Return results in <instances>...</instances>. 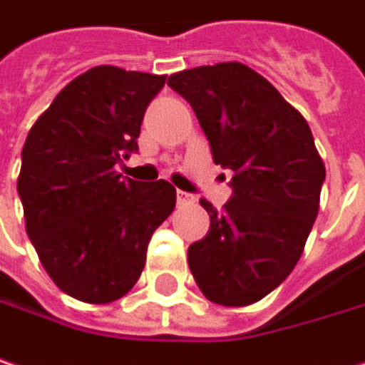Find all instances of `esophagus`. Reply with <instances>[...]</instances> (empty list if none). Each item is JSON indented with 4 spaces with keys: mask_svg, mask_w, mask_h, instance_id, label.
<instances>
[{
    "mask_svg": "<svg viewBox=\"0 0 365 365\" xmlns=\"http://www.w3.org/2000/svg\"><path fill=\"white\" fill-rule=\"evenodd\" d=\"M192 202H194V196H192V194L178 190V204H180V206H185V204H192Z\"/></svg>",
    "mask_w": 365,
    "mask_h": 365,
    "instance_id": "1",
    "label": "esophagus"
}]
</instances>
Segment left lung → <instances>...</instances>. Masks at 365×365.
Segmentation results:
<instances>
[{"label": "left lung", "instance_id": "left-lung-1", "mask_svg": "<svg viewBox=\"0 0 365 365\" xmlns=\"http://www.w3.org/2000/svg\"><path fill=\"white\" fill-rule=\"evenodd\" d=\"M167 84L194 109L212 159L231 169L223 210L200 200L210 229L187 247L206 299L240 308L277 289L297 264L327 178L304 115L240 61L200 66Z\"/></svg>", "mask_w": 365, "mask_h": 365}]
</instances>
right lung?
I'll list each match as a JSON object with an SVG mask.
<instances>
[{"mask_svg":"<svg viewBox=\"0 0 365 365\" xmlns=\"http://www.w3.org/2000/svg\"><path fill=\"white\" fill-rule=\"evenodd\" d=\"M167 76L97 66L74 78L34 121L18 175L26 233L53 283L86 304L136 285L155 229L175 208V187L121 178L138 150L148 103Z\"/></svg>","mask_w":365,"mask_h":365,"instance_id":"obj_1","label":"right lung"}]
</instances>
